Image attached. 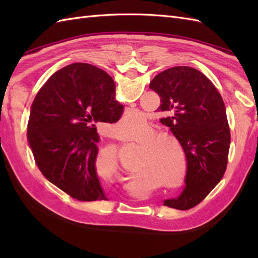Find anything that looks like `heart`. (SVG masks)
I'll list each match as a JSON object with an SVG mask.
<instances>
[{
    "label": "heart",
    "mask_w": 258,
    "mask_h": 258,
    "mask_svg": "<svg viewBox=\"0 0 258 258\" xmlns=\"http://www.w3.org/2000/svg\"><path fill=\"white\" fill-rule=\"evenodd\" d=\"M139 122V119H138ZM136 123V116L133 114L126 115L120 120L118 125V136L123 141H130L134 138V126ZM173 141L178 144V141L169 134H156L153 136L149 144L142 145V156L139 163L141 174L146 172L165 182L167 187L178 188L185 182L187 175V161L185 156L178 157L175 151L167 142ZM116 165L113 162V166Z\"/></svg>",
    "instance_id": "obj_1"
}]
</instances>
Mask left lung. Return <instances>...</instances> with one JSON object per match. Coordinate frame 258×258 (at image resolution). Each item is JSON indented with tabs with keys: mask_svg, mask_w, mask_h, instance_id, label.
I'll list each match as a JSON object with an SVG mask.
<instances>
[{
	"mask_svg": "<svg viewBox=\"0 0 258 258\" xmlns=\"http://www.w3.org/2000/svg\"><path fill=\"white\" fill-rule=\"evenodd\" d=\"M150 89L161 97L156 111L185 153L187 175L178 197L163 204L188 210L199 204L226 171L231 133L225 105L206 76L189 67H175L157 74Z\"/></svg>",
	"mask_w": 258,
	"mask_h": 258,
	"instance_id": "obj_1",
	"label": "left lung"
}]
</instances>
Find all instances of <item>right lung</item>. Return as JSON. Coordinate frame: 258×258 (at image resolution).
<instances>
[{
	"label": "right lung",
	"mask_w": 258,
	"mask_h": 258,
	"mask_svg": "<svg viewBox=\"0 0 258 258\" xmlns=\"http://www.w3.org/2000/svg\"><path fill=\"white\" fill-rule=\"evenodd\" d=\"M123 105L105 71L68 65L38 91L31 107L27 140L42 174L81 202L107 201L96 172L98 123H115Z\"/></svg>",
	"instance_id": "obj_1"
}]
</instances>
